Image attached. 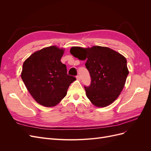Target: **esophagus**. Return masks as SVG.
Segmentation results:
<instances>
[{"label":"esophagus","instance_id":"1","mask_svg":"<svg viewBox=\"0 0 151 151\" xmlns=\"http://www.w3.org/2000/svg\"><path fill=\"white\" fill-rule=\"evenodd\" d=\"M76 79L77 80H81V76H76Z\"/></svg>","mask_w":151,"mask_h":151}]
</instances>
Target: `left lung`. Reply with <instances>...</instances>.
<instances>
[{"label": "left lung", "instance_id": "1", "mask_svg": "<svg viewBox=\"0 0 151 151\" xmlns=\"http://www.w3.org/2000/svg\"><path fill=\"white\" fill-rule=\"evenodd\" d=\"M70 52L80 60H86L91 82L84 88L90 101L97 107L111 104L121 93L129 73L126 58L115 50L100 46L74 47Z\"/></svg>", "mask_w": 151, "mask_h": 151}]
</instances>
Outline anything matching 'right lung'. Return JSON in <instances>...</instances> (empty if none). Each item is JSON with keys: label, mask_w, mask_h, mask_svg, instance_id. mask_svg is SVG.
Segmentation results:
<instances>
[{"label": "right lung", "mask_w": 151, "mask_h": 151, "mask_svg": "<svg viewBox=\"0 0 151 151\" xmlns=\"http://www.w3.org/2000/svg\"><path fill=\"white\" fill-rule=\"evenodd\" d=\"M63 53V49L51 46L33 53L23 63L21 78L35 101L44 106L60 103L76 79L67 74L60 61Z\"/></svg>", "instance_id": "1"}]
</instances>
